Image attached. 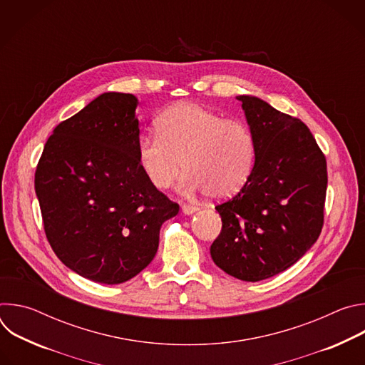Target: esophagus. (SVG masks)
I'll list each match as a JSON object with an SVG mask.
<instances>
[{
	"label": "esophagus",
	"instance_id": "obj_1",
	"mask_svg": "<svg viewBox=\"0 0 365 365\" xmlns=\"http://www.w3.org/2000/svg\"><path fill=\"white\" fill-rule=\"evenodd\" d=\"M196 211H197V207L193 206V205H182V212H183L185 215H192V214H195Z\"/></svg>",
	"mask_w": 365,
	"mask_h": 365
}]
</instances>
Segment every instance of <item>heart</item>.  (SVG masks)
Wrapping results in <instances>:
<instances>
[{
  "label": "heart",
  "instance_id": "1",
  "mask_svg": "<svg viewBox=\"0 0 365 365\" xmlns=\"http://www.w3.org/2000/svg\"><path fill=\"white\" fill-rule=\"evenodd\" d=\"M158 134L141 135L138 165L147 180L163 190L186 170L182 187L203 192L214 200L238 193L248 182L255 162V141L250 127L195 102H180L155 121Z\"/></svg>",
  "mask_w": 365,
  "mask_h": 365
}]
</instances>
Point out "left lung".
Listing matches in <instances>:
<instances>
[{"label": "left lung", "mask_w": 365, "mask_h": 365, "mask_svg": "<svg viewBox=\"0 0 365 365\" xmlns=\"http://www.w3.org/2000/svg\"><path fill=\"white\" fill-rule=\"evenodd\" d=\"M255 141V162L244 187L215 206L222 230L211 245L227 274L259 282L290 266L324 225L327 160L310 130L251 95H240Z\"/></svg>", "instance_id": "1"}]
</instances>
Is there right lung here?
Listing matches in <instances>:
<instances>
[{
  "label": "right lung",
  "instance_id": "obj_1",
  "mask_svg": "<svg viewBox=\"0 0 365 365\" xmlns=\"http://www.w3.org/2000/svg\"><path fill=\"white\" fill-rule=\"evenodd\" d=\"M138 99L106 92L61 123L44 145L34 189L46 237L79 276L120 284L144 270L179 205L151 186L137 158Z\"/></svg>",
  "mask_w": 365,
  "mask_h": 365
}]
</instances>
